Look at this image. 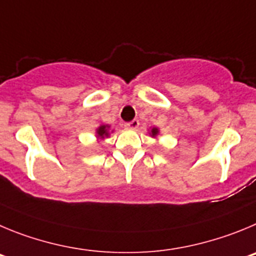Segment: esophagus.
<instances>
[{"instance_id": "34e87169", "label": "esophagus", "mask_w": 256, "mask_h": 256, "mask_svg": "<svg viewBox=\"0 0 256 256\" xmlns=\"http://www.w3.org/2000/svg\"><path fill=\"white\" fill-rule=\"evenodd\" d=\"M125 128H139V120H132V121H130V122H126Z\"/></svg>"}]
</instances>
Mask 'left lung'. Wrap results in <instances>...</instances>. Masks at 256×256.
Segmentation results:
<instances>
[{
	"instance_id": "1",
	"label": "left lung",
	"mask_w": 256,
	"mask_h": 256,
	"mask_svg": "<svg viewBox=\"0 0 256 256\" xmlns=\"http://www.w3.org/2000/svg\"><path fill=\"white\" fill-rule=\"evenodd\" d=\"M156 134H158V128H153V130H152V135H153V136H156Z\"/></svg>"
}]
</instances>
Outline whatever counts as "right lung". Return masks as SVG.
<instances>
[{
  "label": "right lung",
  "instance_id": "add662e5",
  "mask_svg": "<svg viewBox=\"0 0 256 256\" xmlns=\"http://www.w3.org/2000/svg\"><path fill=\"white\" fill-rule=\"evenodd\" d=\"M107 128H108V126H106V125H102V126H100V128H98V131H96V132H98V135H100V138L108 136V131H107Z\"/></svg>",
  "mask_w": 256,
  "mask_h": 256
}]
</instances>
